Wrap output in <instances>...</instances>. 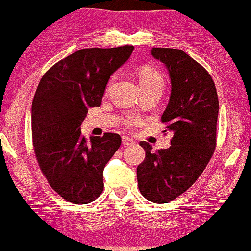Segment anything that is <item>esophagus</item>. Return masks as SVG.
I'll return each mask as SVG.
<instances>
[{
    "instance_id": "esophagus-1",
    "label": "esophagus",
    "mask_w": 251,
    "mask_h": 251,
    "mask_svg": "<svg viewBox=\"0 0 251 251\" xmlns=\"http://www.w3.org/2000/svg\"><path fill=\"white\" fill-rule=\"evenodd\" d=\"M122 144L125 146H126V145H132V144H135V142H133L131 138H129V137L123 136L122 137Z\"/></svg>"
}]
</instances>
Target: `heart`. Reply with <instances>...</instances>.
Returning <instances> with one entry per match:
<instances>
[{"instance_id": "obj_1", "label": "heart", "mask_w": 251, "mask_h": 251, "mask_svg": "<svg viewBox=\"0 0 251 251\" xmlns=\"http://www.w3.org/2000/svg\"><path fill=\"white\" fill-rule=\"evenodd\" d=\"M138 76L143 91L157 88L163 89V76L156 68L149 66V65L142 66L138 71ZM128 122H132V120H128Z\"/></svg>"}]
</instances>
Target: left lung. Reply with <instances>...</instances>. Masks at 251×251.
<instances>
[{"instance_id": "obj_1", "label": "left lung", "mask_w": 251, "mask_h": 251, "mask_svg": "<svg viewBox=\"0 0 251 251\" xmlns=\"http://www.w3.org/2000/svg\"><path fill=\"white\" fill-rule=\"evenodd\" d=\"M151 53L169 72L171 94L161 121L173 138L169 149L155 153L149 143H139L146 155L137 167V179L144 198L168 203L186 192L210 161L219 105L210 74L183 50L153 48Z\"/></svg>"}]
</instances>
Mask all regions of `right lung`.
I'll return each mask as SVG.
<instances>
[{
    "mask_svg": "<svg viewBox=\"0 0 251 251\" xmlns=\"http://www.w3.org/2000/svg\"><path fill=\"white\" fill-rule=\"evenodd\" d=\"M133 46L89 48L70 54L41 78L32 104L34 152L50 186L75 204L95 201L104 190L102 171L121 145L118 133L85 139L81 125L89 107L101 104L109 76Z\"/></svg>",
    "mask_w": 251,
    "mask_h": 251,
    "instance_id": "right-lung-1",
    "label": "right lung"
}]
</instances>
